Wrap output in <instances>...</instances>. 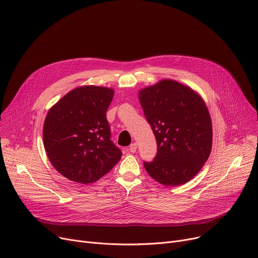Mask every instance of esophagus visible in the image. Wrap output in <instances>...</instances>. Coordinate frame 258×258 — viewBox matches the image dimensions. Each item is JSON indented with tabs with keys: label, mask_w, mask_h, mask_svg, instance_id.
I'll use <instances>...</instances> for the list:
<instances>
[{
	"label": "esophagus",
	"mask_w": 258,
	"mask_h": 258,
	"mask_svg": "<svg viewBox=\"0 0 258 258\" xmlns=\"http://www.w3.org/2000/svg\"><path fill=\"white\" fill-rule=\"evenodd\" d=\"M130 151H131L132 153H134V152L137 151V143L131 144V146H130Z\"/></svg>",
	"instance_id": "obj_1"
}]
</instances>
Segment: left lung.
Returning <instances> with one entry per match:
<instances>
[{"label": "left lung", "mask_w": 258, "mask_h": 258, "mask_svg": "<svg viewBox=\"0 0 258 258\" xmlns=\"http://www.w3.org/2000/svg\"><path fill=\"white\" fill-rule=\"evenodd\" d=\"M138 96L158 144L156 159L144 163L147 173L167 186L191 180L212 151V118L203 98L170 79L147 86Z\"/></svg>", "instance_id": "obj_1"}]
</instances>
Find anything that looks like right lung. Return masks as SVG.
I'll list each match as a JSON object with an SVG mask.
<instances>
[{
  "label": "right lung",
  "instance_id": "right-lung-1",
  "mask_svg": "<svg viewBox=\"0 0 258 258\" xmlns=\"http://www.w3.org/2000/svg\"><path fill=\"white\" fill-rule=\"evenodd\" d=\"M114 89L86 85L51 107L43 124V145L50 164L64 177L82 184L98 180L121 159L110 140L106 112Z\"/></svg>",
  "mask_w": 258,
  "mask_h": 258
}]
</instances>
